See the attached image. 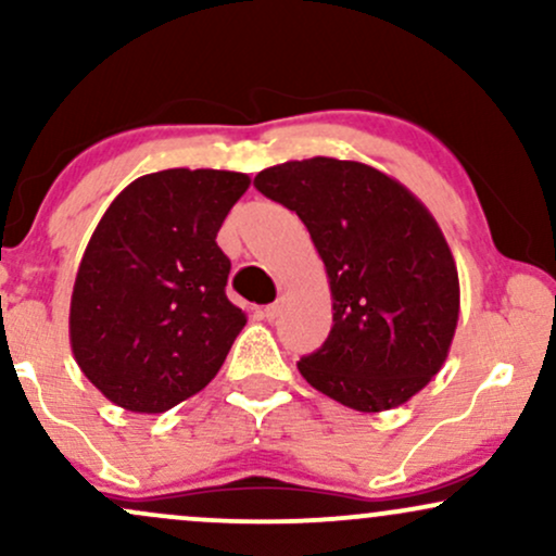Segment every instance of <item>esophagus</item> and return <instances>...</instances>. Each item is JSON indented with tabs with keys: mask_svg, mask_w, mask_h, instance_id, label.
Wrapping results in <instances>:
<instances>
[{
	"mask_svg": "<svg viewBox=\"0 0 556 556\" xmlns=\"http://www.w3.org/2000/svg\"><path fill=\"white\" fill-rule=\"evenodd\" d=\"M282 308H285V300H277V303H271V305H266V308H261V316H264L266 321H274V318L282 314Z\"/></svg>",
	"mask_w": 556,
	"mask_h": 556,
	"instance_id": "34e87169",
	"label": "esophagus"
}]
</instances>
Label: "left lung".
<instances>
[{"label": "left lung", "mask_w": 556, "mask_h": 556, "mask_svg": "<svg viewBox=\"0 0 556 556\" xmlns=\"http://www.w3.org/2000/svg\"><path fill=\"white\" fill-rule=\"evenodd\" d=\"M253 185L300 216L327 266L334 324L300 358L303 379L361 413L418 394L460 316L455 258L429 208L384 172L329 156L277 164Z\"/></svg>", "instance_id": "1"}]
</instances>
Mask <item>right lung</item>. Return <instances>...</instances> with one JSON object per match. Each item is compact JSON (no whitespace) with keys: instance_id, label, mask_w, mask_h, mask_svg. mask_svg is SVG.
Masks as SVG:
<instances>
[{"instance_id":"1","label":"right lung","mask_w":556,"mask_h":556,"mask_svg":"<svg viewBox=\"0 0 556 556\" xmlns=\"http://www.w3.org/2000/svg\"><path fill=\"white\" fill-rule=\"evenodd\" d=\"M251 177L164 169L112 201L88 240L70 300V344L88 381L132 413L201 392L245 314L229 303L216 232Z\"/></svg>"}]
</instances>
